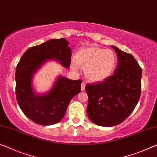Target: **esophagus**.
<instances>
[{"mask_svg": "<svg viewBox=\"0 0 157 157\" xmlns=\"http://www.w3.org/2000/svg\"><path fill=\"white\" fill-rule=\"evenodd\" d=\"M85 86H86V83L85 82H83L82 83V85H81V90H82V91H84L85 90Z\"/></svg>", "mask_w": 157, "mask_h": 157, "instance_id": "obj_1", "label": "esophagus"}]
</instances>
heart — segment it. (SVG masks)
<instances>
[{"label":"heart","mask_w":157,"mask_h":157,"mask_svg":"<svg viewBox=\"0 0 157 157\" xmlns=\"http://www.w3.org/2000/svg\"><path fill=\"white\" fill-rule=\"evenodd\" d=\"M72 69L78 71L79 66L85 68L86 78L92 82H101L110 77L117 65V56L113 51L97 46L82 49L76 53Z\"/></svg>","instance_id":"obj_1"}]
</instances>
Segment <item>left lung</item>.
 <instances>
[{"label": "left lung", "instance_id": "obj_1", "mask_svg": "<svg viewBox=\"0 0 157 157\" xmlns=\"http://www.w3.org/2000/svg\"><path fill=\"white\" fill-rule=\"evenodd\" d=\"M111 47L118 60L114 73L104 80L85 86L89 118L104 127L123 122L135 109L141 94L142 68L138 63L132 55Z\"/></svg>", "mask_w": 157, "mask_h": 157}]
</instances>
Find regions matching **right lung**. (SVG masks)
<instances>
[{
    "instance_id": "right-lung-1",
    "label": "right lung",
    "mask_w": 157,
    "mask_h": 157,
    "mask_svg": "<svg viewBox=\"0 0 157 157\" xmlns=\"http://www.w3.org/2000/svg\"><path fill=\"white\" fill-rule=\"evenodd\" d=\"M71 54L67 40L51 39L28 48L16 67L15 93L18 105L25 116L39 125H51L61 121L70 101L80 92L82 81L60 76L48 93L39 95L32 88L33 75L46 60L54 58L67 68L71 65Z\"/></svg>"
}]
</instances>
